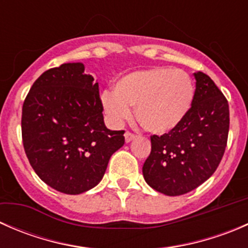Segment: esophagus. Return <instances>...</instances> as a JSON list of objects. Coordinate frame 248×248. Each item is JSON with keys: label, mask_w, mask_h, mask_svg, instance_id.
I'll return each mask as SVG.
<instances>
[{"label": "esophagus", "mask_w": 248, "mask_h": 248, "mask_svg": "<svg viewBox=\"0 0 248 248\" xmlns=\"http://www.w3.org/2000/svg\"><path fill=\"white\" fill-rule=\"evenodd\" d=\"M136 134L131 133V132H126V133H124V140H126V142L132 141L133 139H136Z\"/></svg>", "instance_id": "34e87169"}]
</instances>
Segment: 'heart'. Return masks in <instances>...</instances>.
<instances>
[{
  "mask_svg": "<svg viewBox=\"0 0 248 248\" xmlns=\"http://www.w3.org/2000/svg\"><path fill=\"white\" fill-rule=\"evenodd\" d=\"M196 87L182 69L154 67L116 80L114 91L102 92L104 112L112 124H121L136 108L139 124L152 134H166L184 122L193 106Z\"/></svg>",
  "mask_w": 248,
  "mask_h": 248,
  "instance_id": "heart-1",
  "label": "heart"
}]
</instances>
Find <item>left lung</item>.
Instances as JSON below:
<instances>
[{
	"label": "left lung",
	"instance_id": "obj_1",
	"mask_svg": "<svg viewBox=\"0 0 248 248\" xmlns=\"http://www.w3.org/2000/svg\"><path fill=\"white\" fill-rule=\"evenodd\" d=\"M196 78V96L186 119L172 132L151 137V154L142 166L146 184L166 196H181L206 181L227 146L229 106L212 79Z\"/></svg>",
	"mask_w": 248,
	"mask_h": 248
}]
</instances>
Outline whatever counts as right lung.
I'll list each match as a JSON object with an SVG mask.
<instances>
[{"label": "right lung", "instance_id": "obj_1", "mask_svg": "<svg viewBox=\"0 0 248 248\" xmlns=\"http://www.w3.org/2000/svg\"><path fill=\"white\" fill-rule=\"evenodd\" d=\"M98 82L81 62L47 69L22 106V142L30 164L47 186L80 194L101 182L124 131L104 124Z\"/></svg>", "mask_w": 248, "mask_h": 248}]
</instances>
